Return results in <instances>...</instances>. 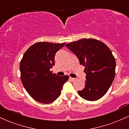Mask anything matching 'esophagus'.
Masks as SVG:
<instances>
[{"label": "esophagus", "instance_id": "obj_1", "mask_svg": "<svg viewBox=\"0 0 129 129\" xmlns=\"http://www.w3.org/2000/svg\"><path fill=\"white\" fill-rule=\"evenodd\" d=\"M70 80L72 82H75V81H76V78H70Z\"/></svg>", "mask_w": 129, "mask_h": 129}]
</instances>
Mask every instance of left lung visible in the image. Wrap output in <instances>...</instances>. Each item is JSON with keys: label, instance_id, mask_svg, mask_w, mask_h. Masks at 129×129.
Listing matches in <instances>:
<instances>
[{"label": "left lung", "instance_id": "left-lung-1", "mask_svg": "<svg viewBox=\"0 0 129 129\" xmlns=\"http://www.w3.org/2000/svg\"><path fill=\"white\" fill-rule=\"evenodd\" d=\"M66 46L76 54L86 73L85 88L78 91L84 100L94 101L106 94L115 76L116 61L112 51L101 41L82 39Z\"/></svg>", "mask_w": 129, "mask_h": 129}]
</instances>
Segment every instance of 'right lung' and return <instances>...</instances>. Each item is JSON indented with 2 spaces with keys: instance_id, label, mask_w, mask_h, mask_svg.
Here are the masks:
<instances>
[{
  "instance_id": "obj_1",
  "label": "right lung",
  "mask_w": 129,
  "mask_h": 129,
  "mask_svg": "<svg viewBox=\"0 0 129 129\" xmlns=\"http://www.w3.org/2000/svg\"><path fill=\"white\" fill-rule=\"evenodd\" d=\"M65 44L37 42L26 50L20 60L22 83L30 96L38 102L49 104L54 101L69 79L67 75L59 76L50 71L54 66L56 53Z\"/></svg>"
}]
</instances>
